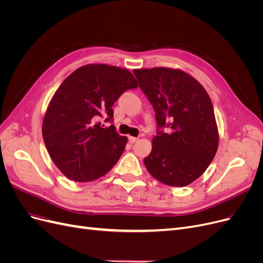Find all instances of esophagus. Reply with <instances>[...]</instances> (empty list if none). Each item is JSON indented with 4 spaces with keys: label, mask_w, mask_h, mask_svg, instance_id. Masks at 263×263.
<instances>
[{
    "label": "esophagus",
    "mask_w": 263,
    "mask_h": 263,
    "mask_svg": "<svg viewBox=\"0 0 263 263\" xmlns=\"http://www.w3.org/2000/svg\"><path fill=\"white\" fill-rule=\"evenodd\" d=\"M128 140H129L130 144H135V142H137L138 138L137 137H128Z\"/></svg>",
    "instance_id": "1"
}]
</instances>
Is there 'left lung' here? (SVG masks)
I'll return each mask as SVG.
<instances>
[{
	"mask_svg": "<svg viewBox=\"0 0 263 263\" xmlns=\"http://www.w3.org/2000/svg\"><path fill=\"white\" fill-rule=\"evenodd\" d=\"M134 74L157 122L146 168L166 185L185 186L202 176L217 151L218 130L209 94L181 70L139 69Z\"/></svg>",
	"mask_w": 263,
	"mask_h": 263,
	"instance_id": "obj_1",
	"label": "left lung"
}]
</instances>
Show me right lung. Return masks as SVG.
Instances as JSON below:
<instances>
[{
	"instance_id": "1",
	"label": "right lung",
	"mask_w": 263,
	"mask_h": 263,
	"mask_svg": "<svg viewBox=\"0 0 263 263\" xmlns=\"http://www.w3.org/2000/svg\"><path fill=\"white\" fill-rule=\"evenodd\" d=\"M138 83L128 70L107 65L79 68L54 93L43 122V138L54 164L77 182L106 174L125 150L127 138L113 123L114 103Z\"/></svg>"
}]
</instances>
